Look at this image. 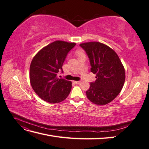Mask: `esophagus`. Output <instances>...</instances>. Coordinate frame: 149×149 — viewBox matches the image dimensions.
Wrapping results in <instances>:
<instances>
[{"label": "esophagus", "instance_id": "obj_1", "mask_svg": "<svg viewBox=\"0 0 149 149\" xmlns=\"http://www.w3.org/2000/svg\"><path fill=\"white\" fill-rule=\"evenodd\" d=\"M74 83L76 84H79L81 83V81H74Z\"/></svg>", "mask_w": 149, "mask_h": 149}]
</instances>
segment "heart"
<instances>
[{"mask_svg": "<svg viewBox=\"0 0 149 149\" xmlns=\"http://www.w3.org/2000/svg\"><path fill=\"white\" fill-rule=\"evenodd\" d=\"M76 54H77V55H79V54H81V53H83V52L81 49H78V50H76Z\"/></svg>", "mask_w": 149, "mask_h": 149, "instance_id": "b5f03b06", "label": "heart"}]
</instances>
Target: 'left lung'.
<instances>
[{"mask_svg": "<svg viewBox=\"0 0 149 149\" xmlns=\"http://www.w3.org/2000/svg\"><path fill=\"white\" fill-rule=\"evenodd\" d=\"M91 65V71L96 74V81L86 91L88 100L97 105L111 102L120 93L125 74L117 53L106 45L97 42L81 43Z\"/></svg>", "mask_w": 149, "mask_h": 149, "instance_id": "8db88e82", "label": "left lung"}]
</instances>
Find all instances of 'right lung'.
<instances>
[{
  "instance_id": "1",
  "label": "right lung",
  "mask_w": 149,
  "mask_h": 149,
  "mask_svg": "<svg viewBox=\"0 0 149 149\" xmlns=\"http://www.w3.org/2000/svg\"><path fill=\"white\" fill-rule=\"evenodd\" d=\"M75 43L54 42L36 54L30 66V81L35 93L45 101L55 104L64 101L71 89V81L59 78L58 74L68 53Z\"/></svg>"
}]
</instances>
